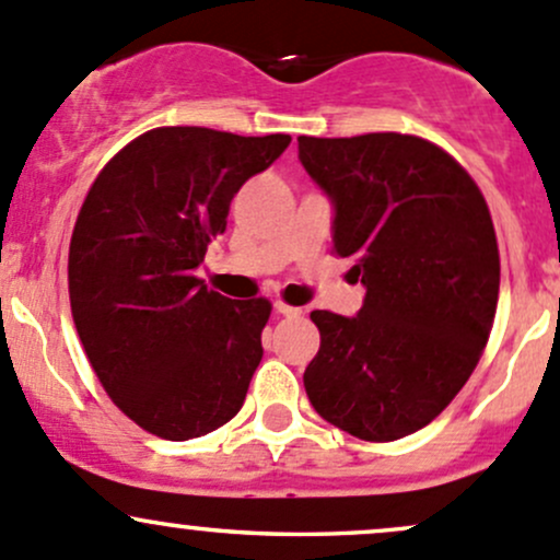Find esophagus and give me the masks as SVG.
Segmentation results:
<instances>
[{
    "label": "esophagus",
    "instance_id": "esophagus-1",
    "mask_svg": "<svg viewBox=\"0 0 560 560\" xmlns=\"http://www.w3.org/2000/svg\"><path fill=\"white\" fill-rule=\"evenodd\" d=\"M273 311H276V314H281V316H300V308H295V305L281 303V300H276Z\"/></svg>",
    "mask_w": 560,
    "mask_h": 560
}]
</instances>
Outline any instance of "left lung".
Wrapping results in <instances>:
<instances>
[{
  "label": "left lung",
  "instance_id": "8db88e82",
  "mask_svg": "<svg viewBox=\"0 0 560 560\" xmlns=\"http://www.w3.org/2000/svg\"><path fill=\"white\" fill-rule=\"evenodd\" d=\"M332 203V249L354 257L357 316L314 311L319 354L303 373L322 419L370 443L419 432L462 392L499 300V246L472 176L408 133L298 137Z\"/></svg>",
  "mask_w": 560,
  "mask_h": 560
}]
</instances>
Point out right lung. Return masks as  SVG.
Segmentation results:
<instances>
[{"label": "right lung", "instance_id": "obj_1", "mask_svg": "<svg viewBox=\"0 0 560 560\" xmlns=\"http://www.w3.org/2000/svg\"><path fill=\"white\" fill-rule=\"evenodd\" d=\"M290 141L155 128L88 190L69 246L74 327L112 402L158 438H203L244 405L270 303L211 292L196 270L235 192Z\"/></svg>", "mask_w": 560, "mask_h": 560}]
</instances>
